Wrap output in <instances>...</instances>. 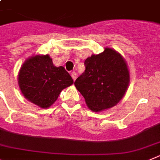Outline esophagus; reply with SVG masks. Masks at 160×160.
<instances>
[{"instance_id": "1", "label": "esophagus", "mask_w": 160, "mask_h": 160, "mask_svg": "<svg viewBox=\"0 0 160 160\" xmlns=\"http://www.w3.org/2000/svg\"><path fill=\"white\" fill-rule=\"evenodd\" d=\"M71 76H72V79H73V80H76V76H77V74H76V72H72V73H71Z\"/></svg>"}]
</instances>
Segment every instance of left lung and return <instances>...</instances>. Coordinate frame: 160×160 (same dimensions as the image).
Returning a JSON list of instances; mask_svg holds the SVG:
<instances>
[{
  "label": "left lung",
  "instance_id": "1",
  "mask_svg": "<svg viewBox=\"0 0 160 160\" xmlns=\"http://www.w3.org/2000/svg\"><path fill=\"white\" fill-rule=\"evenodd\" d=\"M85 71L75 81V86L91 110L100 112L116 105L124 97L130 72L123 57L111 48L84 61Z\"/></svg>",
  "mask_w": 160,
  "mask_h": 160
}]
</instances>
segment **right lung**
I'll use <instances>...</instances> for the list:
<instances>
[{
    "label": "right lung",
    "instance_id": "1",
    "mask_svg": "<svg viewBox=\"0 0 160 160\" xmlns=\"http://www.w3.org/2000/svg\"><path fill=\"white\" fill-rule=\"evenodd\" d=\"M73 80L63 67H55L49 55H34L26 59L18 74V84L26 99L47 109L57 100Z\"/></svg>",
    "mask_w": 160,
    "mask_h": 160
}]
</instances>
